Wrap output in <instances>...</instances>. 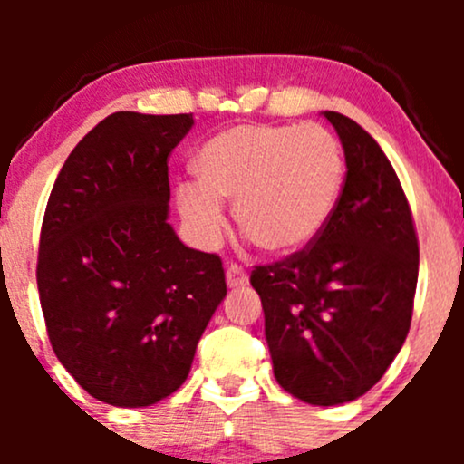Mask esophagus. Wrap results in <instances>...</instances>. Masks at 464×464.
Here are the masks:
<instances>
[{
    "label": "esophagus",
    "instance_id": "esophagus-1",
    "mask_svg": "<svg viewBox=\"0 0 464 464\" xmlns=\"http://www.w3.org/2000/svg\"><path fill=\"white\" fill-rule=\"evenodd\" d=\"M246 284H248L246 270L239 268V266H236V264L228 266V268H227V285L228 287H242Z\"/></svg>",
    "mask_w": 464,
    "mask_h": 464
}]
</instances>
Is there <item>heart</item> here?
I'll return each instance as SVG.
<instances>
[{"label": "heart", "instance_id": "b5f03b06", "mask_svg": "<svg viewBox=\"0 0 464 464\" xmlns=\"http://www.w3.org/2000/svg\"><path fill=\"white\" fill-rule=\"evenodd\" d=\"M200 179L177 188L179 214L205 244L225 231V205L270 255L305 248L334 214L343 185V148L316 124H239L222 130L198 154Z\"/></svg>", "mask_w": 464, "mask_h": 464}]
</instances>
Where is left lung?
Instances as JSON below:
<instances>
[{"instance_id":"1","label":"left lung","mask_w":464,"mask_h":464,"mask_svg":"<svg viewBox=\"0 0 464 464\" xmlns=\"http://www.w3.org/2000/svg\"><path fill=\"white\" fill-rule=\"evenodd\" d=\"M321 115L343 143V194L314 244L257 266L250 285L279 386L312 406H338L369 392L406 343L419 244L380 143L347 115Z\"/></svg>"}]
</instances>
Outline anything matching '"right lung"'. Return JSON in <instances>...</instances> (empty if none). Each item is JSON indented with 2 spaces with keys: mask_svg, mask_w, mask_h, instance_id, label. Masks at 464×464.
Returning a JSON list of instances; mask_svg holds the SVG:
<instances>
[{
  "mask_svg": "<svg viewBox=\"0 0 464 464\" xmlns=\"http://www.w3.org/2000/svg\"><path fill=\"white\" fill-rule=\"evenodd\" d=\"M191 126V113L109 115L47 200L36 266L47 335L69 375L115 408L179 391L227 296L220 257L168 222V157Z\"/></svg>",
  "mask_w": 464,
  "mask_h": 464,
  "instance_id": "right-lung-1",
  "label": "right lung"
}]
</instances>
